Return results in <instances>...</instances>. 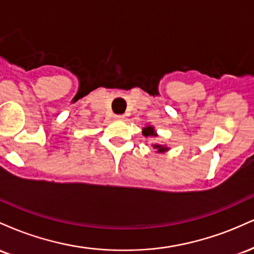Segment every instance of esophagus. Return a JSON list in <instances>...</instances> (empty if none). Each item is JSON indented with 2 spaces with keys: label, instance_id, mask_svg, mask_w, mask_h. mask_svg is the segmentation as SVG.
Returning <instances> with one entry per match:
<instances>
[{
  "label": "esophagus",
  "instance_id": "1",
  "mask_svg": "<svg viewBox=\"0 0 254 254\" xmlns=\"http://www.w3.org/2000/svg\"><path fill=\"white\" fill-rule=\"evenodd\" d=\"M115 119H117V121H122V119H124V116L123 115H116Z\"/></svg>",
  "mask_w": 254,
  "mask_h": 254
}]
</instances>
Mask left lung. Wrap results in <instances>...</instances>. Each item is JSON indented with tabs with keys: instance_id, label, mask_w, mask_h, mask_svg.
I'll return each instance as SVG.
<instances>
[{
	"instance_id": "1",
	"label": "left lung",
	"mask_w": 254,
	"mask_h": 254,
	"mask_svg": "<svg viewBox=\"0 0 254 254\" xmlns=\"http://www.w3.org/2000/svg\"><path fill=\"white\" fill-rule=\"evenodd\" d=\"M142 133L147 137V136H157L155 130H154V127H150V125H148V127H143V130H142ZM153 148L154 149L157 150V153H165V151H167L170 148L166 147V145H161V144H153Z\"/></svg>"
}]
</instances>
